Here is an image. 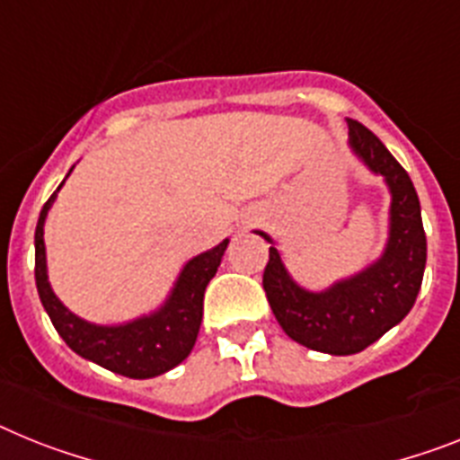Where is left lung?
<instances>
[{"mask_svg": "<svg viewBox=\"0 0 460 460\" xmlns=\"http://www.w3.org/2000/svg\"><path fill=\"white\" fill-rule=\"evenodd\" d=\"M353 154L391 189V231L379 260L365 271L323 292H308L289 278L280 252L269 248L266 299L283 332L311 350L330 355L360 353L411 311L426 271V231L420 203L407 171L384 142L362 123L349 121ZM260 236L273 243L264 231Z\"/></svg>", "mask_w": 460, "mask_h": 460, "instance_id": "8db88e82", "label": "left lung"}]
</instances>
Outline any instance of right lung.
Masks as SVG:
<instances>
[{"label": "right lung", "instance_id": "right-lung-1", "mask_svg": "<svg viewBox=\"0 0 460 460\" xmlns=\"http://www.w3.org/2000/svg\"><path fill=\"white\" fill-rule=\"evenodd\" d=\"M60 187L41 208L34 231L37 292L58 334L76 355L128 379H152L177 367L194 349L203 320V295L212 276L217 273L229 241H222L208 252L189 260L177 278L171 296L152 315H142L126 325H93L63 306L46 276L44 222Z\"/></svg>", "mask_w": 460, "mask_h": 460}]
</instances>
